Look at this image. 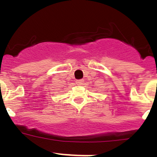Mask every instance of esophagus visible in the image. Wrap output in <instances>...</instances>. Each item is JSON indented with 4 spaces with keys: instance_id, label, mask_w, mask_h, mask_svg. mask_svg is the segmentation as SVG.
I'll return each mask as SVG.
<instances>
[{
    "instance_id": "esophagus-1",
    "label": "esophagus",
    "mask_w": 157,
    "mask_h": 157,
    "mask_svg": "<svg viewBox=\"0 0 157 157\" xmlns=\"http://www.w3.org/2000/svg\"><path fill=\"white\" fill-rule=\"evenodd\" d=\"M83 82H84V80H83V79L76 80V83H77L78 85H82Z\"/></svg>"
}]
</instances>
